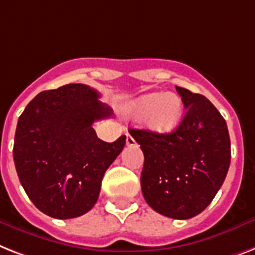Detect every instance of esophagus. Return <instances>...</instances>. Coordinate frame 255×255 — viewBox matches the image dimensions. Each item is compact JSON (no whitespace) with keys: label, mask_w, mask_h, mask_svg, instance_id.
Instances as JSON below:
<instances>
[{"label":"esophagus","mask_w":255,"mask_h":255,"mask_svg":"<svg viewBox=\"0 0 255 255\" xmlns=\"http://www.w3.org/2000/svg\"><path fill=\"white\" fill-rule=\"evenodd\" d=\"M126 144H127L128 146L136 145V141H134V138L132 137V136L129 133H127V138H126Z\"/></svg>","instance_id":"obj_1"}]
</instances>
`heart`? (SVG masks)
<instances>
[{
  "mask_svg": "<svg viewBox=\"0 0 255 255\" xmlns=\"http://www.w3.org/2000/svg\"><path fill=\"white\" fill-rule=\"evenodd\" d=\"M126 111L134 117H145L152 131L169 133L174 131L182 119V101L173 93H150L141 95L126 106Z\"/></svg>",
  "mask_w": 255,
  "mask_h": 255,
  "instance_id": "1",
  "label": "heart"
}]
</instances>
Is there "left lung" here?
I'll return each mask as SVG.
<instances>
[{"instance_id": "left-lung-1", "label": "left lung", "mask_w": 255, "mask_h": 255, "mask_svg": "<svg viewBox=\"0 0 255 255\" xmlns=\"http://www.w3.org/2000/svg\"><path fill=\"white\" fill-rule=\"evenodd\" d=\"M186 113L174 131L129 129L144 153V199L163 216L186 220L199 215L220 190L231 163L224 118L204 95L175 86Z\"/></svg>"}]
</instances>
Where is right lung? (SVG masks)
<instances>
[{"instance_id": "1", "label": "right lung", "mask_w": 255, "mask_h": 255, "mask_svg": "<svg viewBox=\"0 0 255 255\" xmlns=\"http://www.w3.org/2000/svg\"><path fill=\"white\" fill-rule=\"evenodd\" d=\"M84 84L39 93L16 124L13 157L20 185L35 207L55 219H73L92 210L102 178L126 144L106 142L93 123L113 110Z\"/></svg>"}]
</instances>
